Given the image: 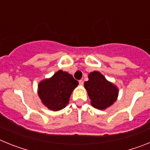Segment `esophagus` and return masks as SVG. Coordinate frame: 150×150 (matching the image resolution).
I'll use <instances>...</instances> for the list:
<instances>
[{
	"instance_id": "obj_1",
	"label": "esophagus",
	"mask_w": 150,
	"mask_h": 150,
	"mask_svg": "<svg viewBox=\"0 0 150 150\" xmlns=\"http://www.w3.org/2000/svg\"><path fill=\"white\" fill-rule=\"evenodd\" d=\"M79 84L80 85V86H83V85L84 84V82H83V80H82V79H81V80H79Z\"/></svg>"
}]
</instances>
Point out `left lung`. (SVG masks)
<instances>
[{"label": "left lung", "mask_w": 150, "mask_h": 150, "mask_svg": "<svg viewBox=\"0 0 150 150\" xmlns=\"http://www.w3.org/2000/svg\"><path fill=\"white\" fill-rule=\"evenodd\" d=\"M84 86L91 100V104L97 109H106L117 99L118 88L98 71L88 74V80L85 82Z\"/></svg>", "instance_id": "obj_1"}]
</instances>
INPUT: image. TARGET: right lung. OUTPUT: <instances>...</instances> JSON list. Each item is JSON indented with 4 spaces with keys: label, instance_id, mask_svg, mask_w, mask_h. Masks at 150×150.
<instances>
[{
    "label": "right lung",
    "instance_id": "1",
    "mask_svg": "<svg viewBox=\"0 0 150 150\" xmlns=\"http://www.w3.org/2000/svg\"><path fill=\"white\" fill-rule=\"evenodd\" d=\"M77 80L67 72L59 71L50 79L38 85V95L42 103L50 110L58 111L69 103L73 90L78 86Z\"/></svg>",
    "mask_w": 150,
    "mask_h": 150
}]
</instances>
